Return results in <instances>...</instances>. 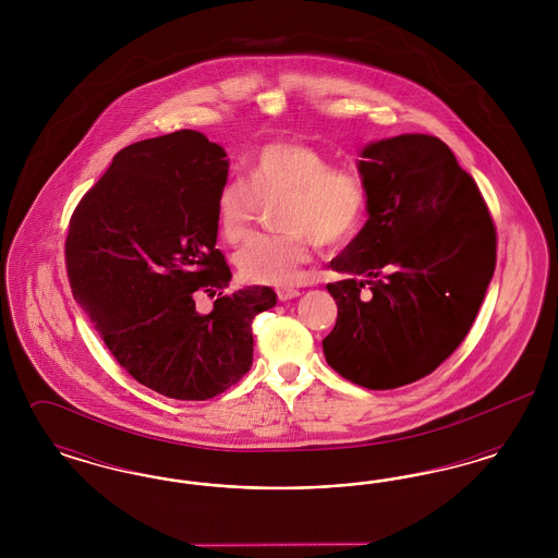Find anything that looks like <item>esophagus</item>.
Wrapping results in <instances>:
<instances>
[{
  "label": "esophagus",
  "mask_w": 558,
  "mask_h": 558,
  "mask_svg": "<svg viewBox=\"0 0 558 558\" xmlns=\"http://www.w3.org/2000/svg\"><path fill=\"white\" fill-rule=\"evenodd\" d=\"M276 292H278L280 301H291V299H296L301 294L296 289H278Z\"/></svg>",
  "instance_id": "esophagus-1"
}]
</instances>
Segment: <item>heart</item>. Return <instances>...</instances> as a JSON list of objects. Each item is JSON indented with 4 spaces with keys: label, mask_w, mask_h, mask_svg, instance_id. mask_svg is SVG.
Wrapping results in <instances>:
<instances>
[{
    "label": "heart",
    "mask_w": 558,
    "mask_h": 558,
    "mask_svg": "<svg viewBox=\"0 0 558 558\" xmlns=\"http://www.w3.org/2000/svg\"><path fill=\"white\" fill-rule=\"evenodd\" d=\"M282 201L284 234L251 240L236 267L246 282L292 287L303 282L312 259L310 239L335 246L351 239L366 211V187L351 169H337L318 148L299 142L264 146L242 178L226 180L215 196L219 234L230 244L246 239L262 203Z\"/></svg>",
    "instance_id": "b5f03b06"
}]
</instances>
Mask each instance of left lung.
<instances>
[{
  "label": "left lung",
  "mask_w": 558,
  "mask_h": 558,
  "mask_svg": "<svg viewBox=\"0 0 558 558\" xmlns=\"http://www.w3.org/2000/svg\"><path fill=\"white\" fill-rule=\"evenodd\" d=\"M368 221L330 267L326 362L366 389L435 371L464 341L496 267V228L448 144L401 133L362 148ZM368 286L373 294L360 298Z\"/></svg>",
  "instance_id": "obj_1"
}]
</instances>
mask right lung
Instances as JSON below:
<instances>
[{
	"label": "right lung",
	"instance_id": "right-lung-1",
	"mask_svg": "<svg viewBox=\"0 0 558 558\" xmlns=\"http://www.w3.org/2000/svg\"><path fill=\"white\" fill-rule=\"evenodd\" d=\"M226 150L192 130L123 148L73 213L71 289L114 360L165 398L203 401L251 371V322L276 305L269 287H230L215 196ZM218 294L201 315L193 292Z\"/></svg>",
	"mask_w": 558,
	"mask_h": 558
}]
</instances>
